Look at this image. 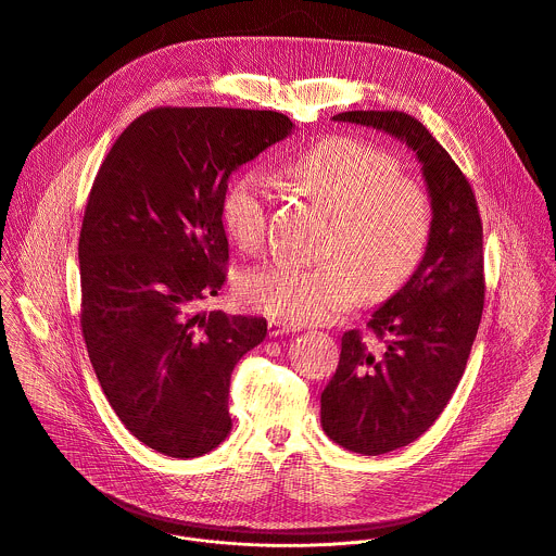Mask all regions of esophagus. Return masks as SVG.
<instances>
[{
    "label": "esophagus",
    "instance_id": "esophagus-1",
    "mask_svg": "<svg viewBox=\"0 0 556 556\" xmlns=\"http://www.w3.org/2000/svg\"><path fill=\"white\" fill-rule=\"evenodd\" d=\"M299 327L288 323V320H281V318H270L268 320V336L270 338H277V336H283V333H290V331H296Z\"/></svg>",
    "mask_w": 556,
    "mask_h": 556
}]
</instances>
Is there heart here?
Returning a JSON list of instances; mask_svg holds the SVG:
<instances>
[{"instance_id": "1", "label": "heart", "mask_w": 556, "mask_h": 556, "mask_svg": "<svg viewBox=\"0 0 556 556\" xmlns=\"http://www.w3.org/2000/svg\"><path fill=\"white\" fill-rule=\"evenodd\" d=\"M283 172L333 212L325 249L336 255L318 264L281 255L247 270L240 294L251 307L318 323L349 307L362 290L387 296L404 286L430 242L432 203L417 180L400 176L391 152L362 139L331 137L303 150ZM220 218L236 247H262L270 192L260 169H244L231 180Z\"/></svg>"}]
</instances>
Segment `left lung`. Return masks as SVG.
Returning a JSON list of instances; mask_svg holds the SVG:
<instances>
[{"label": "left lung", "instance_id": "1", "mask_svg": "<svg viewBox=\"0 0 556 556\" xmlns=\"http://www.w3.org/2000/svg\"><path fill=\"white\" fill-rule=\"evenodd\" d=\"M336 122L384 130L419 159L432 233L413 277L362 331L342 333L340 362L320 395L325 434L378 456L417 441L443 413L467 366L484 307L482 223L473 190L430 130L402 111H346Z\"/></svg>", "mask_w": 556, "mask_h": 556}]
</instances>
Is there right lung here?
Listing matches in <instances>:
<instances>
[{
    "mask_svg": "<svg viewBox=\"0 0 556 556\" xmlns=\"http://www.w3.org/2000/svg\"><path fill=\"white\" fill-rule=\"evenodd\" d=\"M290 132L277 111L161 106L93 180L78 240L85 344L119 421L165 456H203L231 432V374L266 320L197 305L227 281L231 172Z\"/></svg>",
    "mask_w": 556,
    "mask_h": 556,
    "instance_id": "1",
    "label": "right lung"
}]
</instances>
